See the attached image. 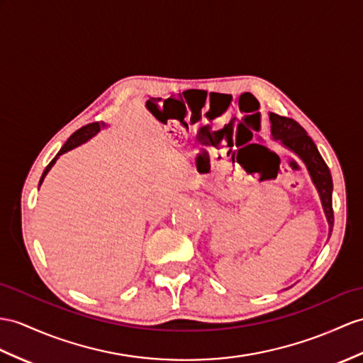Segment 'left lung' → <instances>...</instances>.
I'll list each match as a JSON object with an SVG mask.
<instances>
[{"label": "left lung", "mask_w": 363, "mask_h": 363, "mask_svg": "<svg viewBox=\"0 0 363 363\" xmlns=\"http://www.w3.org/2000/svg\"><path fill=\"white\" fill-rule=\"evenodd\" d=\"M272 137L280 140L291 151H294L305 162L309 175L315 184L322 200L326 220L330 225V235L334 226V211H333V179L330 167L326 166L320 152L317 151L314 141L306 134V130L293 118L281 117L277 113H269Z\"/></svg>", "instance_id": "left-lung-1"}]
</instances>
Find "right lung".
<instances>
[{
    "label": "right lung",
    "mask_w": 363,
    "mask_h": 363,
    "mask_svg": "<svg viewBox=\"0 0 363 363\" xmlns=\"http://www.w3.org/2000/svg\"><path fill=\"white\" fill-rule=\"evenodd\" d=\"M101 126H104V123L103 121H94V123H89V125H86V126H83V128H79L78 130H75L72 135L69 137V140L66 141L65 143V146L60 149V152L57 154V157L54 158V160H52L48 166H46V169H44V172H43V175H41V180H40V184L43 183V180H44V177H46V174L49 172V169L52 166H54V163L57 162V158H58V155H61V154H65V152H67V151H70V149H74L75 146H78V145H82V143H84V141H87L89 140L91 137H94L96 132L100 130V128Z\"/></svg>",
    "instance_id": "1"
}]
</instances>
